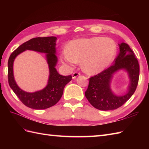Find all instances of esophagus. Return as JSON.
I'll list each match as a JSON object with an SVG mask.
<instances>
[{
  "label": "esophagus",
  "instance_id": "esophagus-1",
  "mask_svg": "<svg viewBox=\"0 0 149 149\" xmlns=\"http://www.w3.org/2000/svg\"><path fill=\"white\" fill-rule=\"evenodd\" d=\"M81 75V74L79 72H74V73H73V74H72V78L75 79L77 76H79V75Z\"/></svg>",
  "mask_w": 149,
  "mask_h": 149
}]
</instances>
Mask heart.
<instances>
[{"instance_id":"b5f03b06","label":"heart","mask_w":149,"mask_h":149,"mask_svg":"<svg viewBox=\"0 0 149 149\" xmlns=\"http://www.w3.org/2000/svg\"><path fill=\"white\" fill-rule=\"evenodd\" d=\"M117 52L116 45L109 38L92 37L71 41L68 50L61 54L63 63L74 66L81 61V67L87 74L103 71L111 64Z\"/></svg>"}]
</instances>
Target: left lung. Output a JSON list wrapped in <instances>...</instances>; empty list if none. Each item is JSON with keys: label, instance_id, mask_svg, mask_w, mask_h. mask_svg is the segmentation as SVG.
I'll list each match as a JSON object with an SVG mask.
<instances>
[{"label": "left lung", "instance_id": "left-lung-1", "mask_svg": "<svg viewBox=\"0 0 149 149\" xmlns=\"http://www.w3.org/2000/svg\"><path fill=\"white\" fill-rule=\"evenodd\" d=\"M118 45L120 52L114 64L90 77L88 87L85 91V96L89 102L99 110L109 111L121 107L131 97L138 86L140 75L138 59L128 44L123 42ZM121 69H125L128 72L130 84L127 94L117 96L110 90V83L112 74Z\"/></svg>", "mask_w": 149, "mask_h": 149}]
</instances>
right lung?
<instances>
[{"label":"right lung","mask_w":149,"mask_h":149,"mask_svg":"<svg viewBox=\"0 0 149 149\" xmlns=\"http://www.w3.org/2000/svg\"><path fill=\"white\" fill-rule=\"evenodd\" d=\"M55 36L38 37L22 44L11 53L8 59V83L14 93L25 106L34 109H45L54 106L61 99L64 88L72 80V75H60L55 66L58 62L56 54ZM26 49L46 53L50 75L48 84L43 90L28 93L21 90L15 83L13 75V62L18 54Z\"/></svg>","instance_id":"add662e5"}]
</instances>
